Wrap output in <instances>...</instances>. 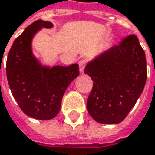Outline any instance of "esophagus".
<instances>
[{
	"label": "esophagus",
	"instance_id": "obj_1",
	"mask_svg": "<svg viewBox=\"0 0 155 155\" xmlns=\"http://www.w3.org/2000/svg\"><path fill=\"white\" fill-rule=\"evenodd\" d=\"M86 60L85 59H81L79 61V68H80V74H83L84 73V68L86 66Z\"/></svg>",
	"mask_w": 155,
	"mask_h": 155
}]
</instances>
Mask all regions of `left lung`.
I'll use <instances>...</instances> for the list:
<instances>
[{
	"instance_id": "8db88e82",
	"label": "left lung",
	"mask_w": 155,
	"mask_h": 155,
	"mask_svg": "<svg viewBox=\"0 0 155 155\" xmlns=\"http://www.w3.org/2000/svg\"><path fill=\"white\" fill-rule=\"evenodd\" d=\"M84 73L93 81L87 102L89 115L97 123H121L146 84L145 51L138 38L131 35L119 45L96 55L87 64Z\"/></svg>"
}]
</instances>
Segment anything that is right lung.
<instances>
[{
  "label": "right lung",
  "mask_w": 155,
  "mask_h": 155,
  "mask_svg": "<svg viewBox=\"0 0 155 155\" xmlns=\"http://www.w3.org/2000/svg\"><path fill=\"white\" fill-rule=\"evenodd\" d=\"M51 22L38 20L15 39L7 59V78L11 93L27 116L50 120L59 112L63 96L79 75L78 64L68 67L43 65L32 51V40Z\"/></svg>",
  "instance_id": "obj_1"
}]
</instances>
